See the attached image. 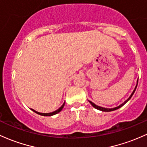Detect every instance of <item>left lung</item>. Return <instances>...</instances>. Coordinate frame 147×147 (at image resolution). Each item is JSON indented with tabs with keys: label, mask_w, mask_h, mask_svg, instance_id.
<instances>
[{
	"label": "left lung",
	"mask_w": 147,
	"mask_h": 147,
	"mask_svg": "<svg viewBox=\"0 0 147 147\" xmlns=\"http://www.w3.org/2000/svg\"><path fill=\"white\" fill-rule=\"evenodd\" d=\"M138 82H137L136 86V87H135V90H133V93H132L131 95L130 96L129 98H128V99H127L126 100H125V101L123 102L122 104L119 105V106L116 107V108H103V107L98 106V105H96V104H94V103H92V101H90V100H89V102H90V103H91V105H92V106L94 107V108H96V109H97V110H100V111H103V112H110V111H113V110H117V109H119V108H121V107H122L123 105L125 104V103H126L128 101V100L131 99V98L132 97V96L133 95V94H134L135 91H136V88H137V86H138Z\"/></svg>",
	"instance_id": "8db88e82"
}]
</instances>
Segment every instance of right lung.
<instances>
[{
	"mask_svg": "<svg viewBox=\"0 0 147 147\" xmlns=\"http://www.w3.org/2000/svg\"><path fill=\"white\" fill-rule=\"evenodd\" d=\"M65 102L63 103V105H62V106H61L60 108H59V109H57V110H55V111L53 112V113H39V112L35 111V110H33V109H31V110H32L33 112H34V113H35L38 114V115H42V116H46V117H47V116H53V115H56V114H57L58 113H60L61 110H62V108H64V105H65Z\"/></svg>",
	"mask_w": 147,
	"mask_h": 147,
	"instance_id": "add662e5",
	"label": "right lung"
}]
</instances>
